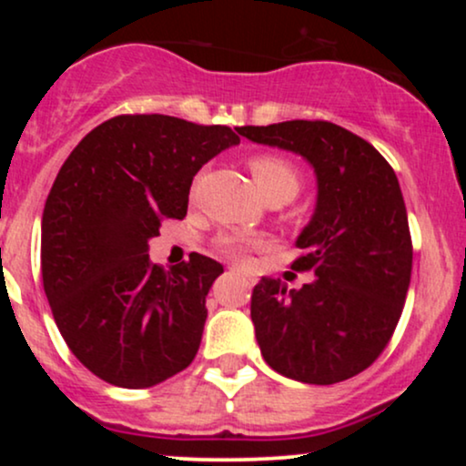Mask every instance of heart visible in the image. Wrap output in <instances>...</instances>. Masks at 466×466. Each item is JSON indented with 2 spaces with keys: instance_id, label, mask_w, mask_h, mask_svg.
Masks as SVG:
<instances>
[{
  "instance_id": "b5f03b06",
  "label": "heart",
  "mask_w": 466,
  "mask_h": 466,
  "mask_svg": "<svg viewBox=\"0 0 466 466\" xmlns=\"http://www.w3.org/2000/svg\"><path fill=\"white\" fill-rule=\"evenodd\" d=\"M249 170L265 199H269V197H287V199H291L302 186L300 170L289 162V159L280 157L276 153L251 155ZM217 249L221 254L229 256V258L240 260L248 256L249 243L240 237H221L217 240Z\"/></svg>"
}]
</instances>
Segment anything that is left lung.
Returning a JSON list of instances; mask_svg holds the SVG:
<instances>
[{"mask_svg": "<svg viewBox=\"0 0 466 466\" xmlns=\"http://www.w3.org/2000/svg\"><path fill=\"white\" fill-rule=\"evenodd\" d=\"M238 133L300 153L318 175V206L291 263L315 278L298 291L274 278L254 287L260 352L282 377L311 386L346 381L386 350L408 296L414 251L397 175L370 142L333 122L289 120Z\"/></svg>", "mask_w": 466, "mask_h": 466, "instance_id": "1", "label": "left lung"}]
</instances>
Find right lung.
<instances>
[{
  "mask_svg": "<svg viewBox=\"0 0 466 466\" xmlns=\"http://www.w3.org/2000/svg\"><path fill=\"white\" fill-rule=\"evenodd\" d=\"M232 144L223 125L125 114L89 131L58 170L41 221L44 291L69 350L111 386H157L195 360L223 267L192 251L164 271L148 238L186 217L197 170Z\"/></svg>",
  "mask_w": 466,
  "mask_h": 466,
  "instance_id": "add662e5",
  "label": "right lung"
}]
</instances>
